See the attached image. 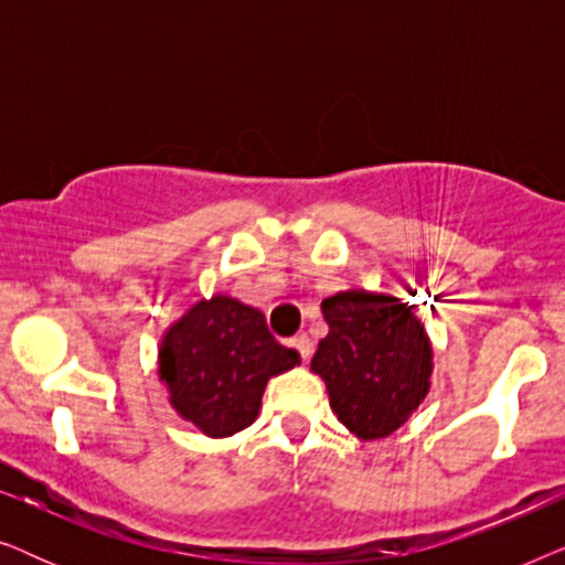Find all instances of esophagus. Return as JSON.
Segmentation results:
<instances>
[{
  "mask_svg": "<svg viewBox=\"0 0 565 565\" xmlns=\"http://www.w3.org/2000/svg\"><path fill=\"white\" fill-rule=\"evenodd\" d=\"M290 344L296 347V352H298L300 358H303V360L311 358V352H313V344H311V339H308L306 334H298V337H292V342H290Z\"/></svg>",
  "mask_w": 565,
  "mask_h": 565,
  "instance_id": "esophagus-1",
  "label": "esophagus"
}]
</instances>
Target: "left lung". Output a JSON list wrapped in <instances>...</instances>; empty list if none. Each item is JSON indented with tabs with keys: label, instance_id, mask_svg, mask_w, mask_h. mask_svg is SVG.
I'll return each mask as SVG.
<instances>
[{
	"label": "left lung",
	"instance_id": "obj_1",
	"mask_svg": "<svg viewBox=\"0 0 565 565\" xmlns=\"http://www.w3.org/2000/svg\"><path fill=\"white\" fill-rule=\"evenodd\" d=\"M329 334L311 370L327 383L337 419L362 439L396 431L429 391L431 347L412 306L347 290L321 303Z\"/></svg>",
	"mask_w": 565,
	"mask_h": 565
}]
</instances>
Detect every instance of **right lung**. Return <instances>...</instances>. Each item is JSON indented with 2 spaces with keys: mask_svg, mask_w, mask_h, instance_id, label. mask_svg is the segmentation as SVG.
<instances>
[{
  "mask_svg": "<svg viewBox=\"0 0 565 565\" xmlns=\"http://www.w3.org/2000/svg\"><path fill=\"white\" fill-rule=\"evenodd\" d=\"M298 362L300 354L269 334L257 308L228 296L192 306L167 331L159 350L169 401L207 437H228L249 427L269 377Z\"/></svg>",
  "mask_w": 565,
  "mask_h": 565,
  "instance_id": "obj_1",
  "label": "right lung"
}]
</instances>
